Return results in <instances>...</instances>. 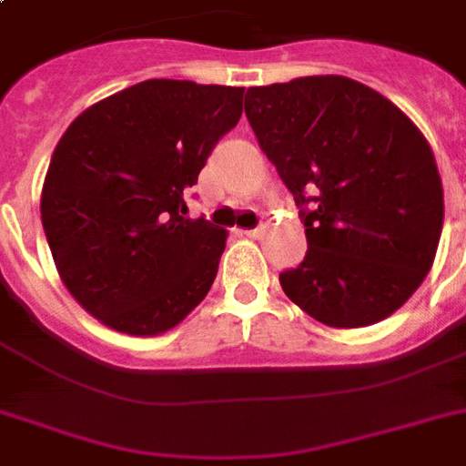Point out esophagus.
I'll use <instances>...</instances> for the list:
<instances>
[{
  "label": "esophagus",
  "instance_id": "esophagus-1",
  "mask_svg": "<svg viewBox=\"0 0 466 466\" xmlns=\"http://www.w3.org/2000/svg\"><path fill=\"white\" fill-rule=\"evenodd\" d=\"M263 232H266V227L258 225V227H254V229H244V232H241V234H247V237H251V239H258V237H261Z\"/></svg>",
  "mask_w": 466,
  "mask_h": 466
}]
</instances>
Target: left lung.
<instances>
[{
    "label": "left lung",
    "instance_id": "left-lung-1",
    "mask_svg": "<svg viewBox=\"0 0 466 466\" xmlns=\"http://www.w3.org/2000/svg\"><path fill=\"white\" fill-rule=\"evenodd\" d=\"M248 126L305 222L307 256L285 295L333 329L382 321L433 266L442 183L420 130L365 84L299 76L251 86Z\"/></svg>",
    "mask_w": 466,
    "mask_h": 466
}]
</instances>
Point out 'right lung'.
Listing matches in <instances>:
<instances>
[{"instance_id":"1","label":"right lung","mask_w":466,"mask_h":466,"mask_svg":"<svg viewBox=\"0 0 466 466\" xmlns=\"http://www.w3.org/2000/svg\"><path fill=\"white\" fill-rule=\"evenodd\" d=\"M239 86L147 79L89 106L47 167L40 219L72 298L130 336L196 309L227 232L186 218V190L241 118Z\"/></svg>"}]
</instances>
